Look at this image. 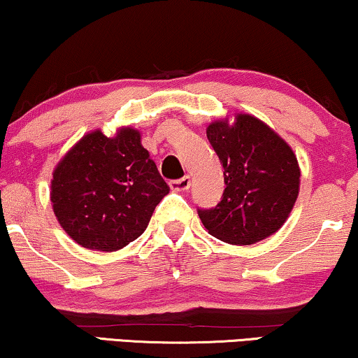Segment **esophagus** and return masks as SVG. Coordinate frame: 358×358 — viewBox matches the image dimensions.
<instances>
[{
  "label": "esophagus",
  "instance_id": "1",
  "mask_svg": "<svg viewBox=\"0 0 358 358\" xmlns=\"http://www.w3.org/2000/svg\"><path fill=\"white\" fill-rule=\"evenodd\" d=\"M169 187H171V190H176V192H184V190H187L190 187V178L189 176H185V178H182V179L171 180Z\"/></svg>",
  "mask_w": 358,
  "mask_h": 358
}]
</instances>
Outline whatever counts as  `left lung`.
Returning a JSON list of instances; mask_svg holds the SVG:
<instances>
[{"label": "left lung", "mask_w": 358, "mask_h": 358, "mask_svg": "<svg viewBox=\"0 0 358 358\" xmlns=\"http://www.w3.org/2000/svg\"><path fill=\"white\" fill-rule=\"evenodd\" d=\"M207 138L224 169L223 199L199 210L220 241L249 246L272 236L290 217L300 192V164L272 127L246 112L210 122Z\"/></svg>", "instance_id": "obj_1"}]
</instances>
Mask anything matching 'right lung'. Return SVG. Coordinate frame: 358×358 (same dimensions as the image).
Segmentation results:
<instances>
[{"mask_svg": "<svg viewBox=\"0 0 358 358\" xmlns=\"http://www.w3.org/2000/svg\"><path fill=\"white\" fill-rule=\"evenodd\" d=\"M169 187L140 130L119 127L114 136L87 131L58 161L50 202L65 233L91 251L114 252L141 236Z\"/></svg>", "mask_w": 358, "mask_h": 358, "instance_id": "add662e5", "label": "right lung"}]
</instances>
